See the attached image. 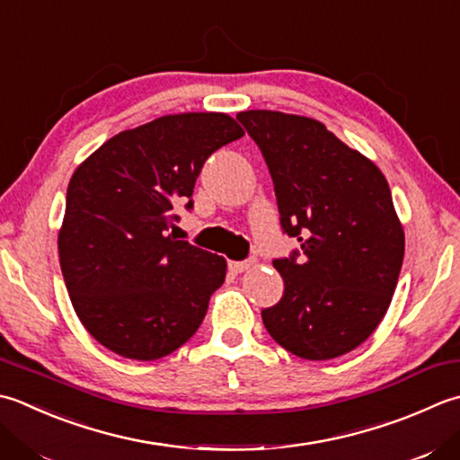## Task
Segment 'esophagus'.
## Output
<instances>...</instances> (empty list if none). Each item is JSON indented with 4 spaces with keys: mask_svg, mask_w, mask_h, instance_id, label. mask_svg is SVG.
<instances>
[{
    "mask_svg": "<svg viewBox=\"0 0 460 460\" xmlns=\"http://www.w3.org/2000/svg\"><path fill=\"white\" fill-rule=\"evenodd\" d=\"M255 261L253 259H245V261H229V269L233 273H243L247 271V269L253 267Z\"/></svg>",
    "mask_w": 460,
    "mask_h": 460,
    "instance_id": "obj_1",
    "label": "esophagus"
}]
</instances>
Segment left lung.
<instances>
[{
  "mask_svg": "<svg viewBox=\"0 0 460 460\" xmlns=\"http://www.w3.org/2000/svg\"><path fill=\"white\" fill-rule=\"evenodd\" d=\"M271 173L283 233L301 243L275 259L285 291L261 311L289 353L327 361L371 337L389 309L404 233L389 183L371 159L311 117L241 111Z\"/></svg>",
  "mask_w": 460,
  "mask_h": 460,
  "instance_id": "1",
  "label": "left lung"
}]
</instances>
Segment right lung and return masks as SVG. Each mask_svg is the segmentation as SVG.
<instances>
[{
  "label": "right lung",
  "instance_id": "obj_1",
  "mask_svg": "<svg viewBox=\"0 0 460 460\" xmlns=\"http://www.w3.org/2000/svg\"><path fill=\"white\" fill-rule=\"evenodd\" d=\"M243 137L225 113H179L117 133L71 177L58 247L79 321L97 343L155 361L199 329L227 261L177 241L175 207L211 153Z\"/></svg>",
  "mask_w": 460,
  "mask_h": 460
}]
</instances>
